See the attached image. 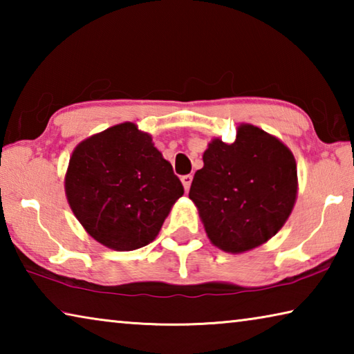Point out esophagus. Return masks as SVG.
I'll list each match as a JSON object with an SVG mask.
<instances>
[{"label":"esophagus","instance_id":"obj_1","mask_svg":"<svg viewBox=\"0 0 354 354\" xmlns=\"http://www.w3.org/2000/svg\"><path fill=\"white\" fill-rule=\"evenodd\" d=\"M192 179H194V176H192V175H184V176H181V183H183V185H184L185 192H187V190L190 189Z\"/></svg>","mask_w":354,"mask_h":354}]
</instances>
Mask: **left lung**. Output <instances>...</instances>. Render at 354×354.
Returning a JSON list of instances; mask_svg holds the SVG:
<instances>
[{
	"instance_id": "8db88e82",
	"label": "left lung",
	"mask_w": 354,
	"mask_h": 354,
	"mask_svg": "<svg viewBox=\"0 0 354 354\" xmlns=\"http://www.w3.org/2000/svg\"><path fill=\"white\" fill-rule=\"evenodd\" d=\"M189 198L205 231L226 253H245L270 241L292 214L298 195L297 162L278 137L250 123L236 140L207 143Z\"/></svg>"
}]
</instances>
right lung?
I'll use <instances>...</instances> for the list:
<instances>
[{"label": "right lung", "instance_id": "1", "mask_svg": "<svg viewBox=\"0 0 354 354\" xmlns=\"http://www.w3.org/2000/svg\"><path fill=\"white\" fill-rule=\"evenodd\" d=\"M75 217L115 251L153 242L184 187L151 136L124 122L77 143L64 179Z\"/></svg>", "mask_w": 354, "mask_h": 354}]
</instances>
